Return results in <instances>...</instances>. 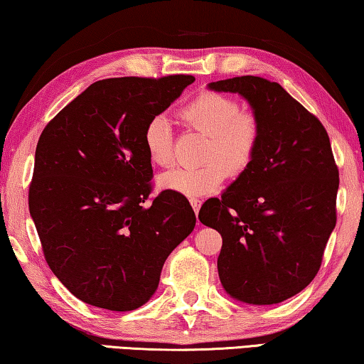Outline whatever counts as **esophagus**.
I'll list each match as a JSON object with an SVG mask.
<instances>
[{"instance_id":"obj_1","label":"esophagus","mask_w":364,"mask_h":364,"mask_svg":"<svg viewBox=\"0 0 364 364\" xmlns=\"http://www.w3.org/2000/svg\"><path fill=\"white\" fill-rule=\"evenodd\" d=\"M190 205H192L193 211H195L196 214H198L200 208H201V200H198V198H192V200H190Z\"/></svg>"}]
</instances>
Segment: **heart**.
I'll return each instance as SVG.
<instances>
[{"mask_svg":"<svg viewBox=\"0 0 364 364\" xmlns=\"http://www.w3.org/2000/svg\"><path fill=\"white\" fill-rule=\"evenodd\" d=\"M187 126L208 135L203 159L198 168L176 166L159 176L163 190L186 196H203L224 182L228 171L238 174L252 163L259 146L261 126L250 111H240L234 98L216 92H203L181 109ZM148 158L153 164L169 166L174 159L171 124L164 116H154L143 132Z\"/></svg>","mask_w":364,"mask_h":364,"instance_id":"heart-1","label":"heart"}]
</instances>
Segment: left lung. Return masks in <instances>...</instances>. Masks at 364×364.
<instances>
[{
	"label": "left lung",
	"mask_w": 364,
	"mask_h": 364,
	"mask_svg": "<svg viewBox=\"0 0 364 364\" xmlns=\"http://www.w3.org/2000/svg\"><path fill=\"white\" fill-rule=\"evenodd\" d=\"M238 93L261 126L252 163L201 206V224L223 237L218 272L224 290L248 305H274L316 276L336 228L338 169L316 116L263 77L208 83Z\"/></svg>",
	"instance_id": "1"
}]
</instances>
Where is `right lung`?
<instances>
[{
    "label": "right lung",
    "mask_w": 364,
    "mask_h": 364,
    "mask_svg": "<svg viewBox=\"0 0 364 364\" xmlns=\"http://www.w3.org/2000/svg\"><path fill=\"white\" fill-rule=\"evenodd\" d=\"M195 82L117 77L92 83L48 122L35 150L28 210L45 259L92 306L132 311L151 299L163 264L192 234L186 196L150 205L151 161L143 132Z\"/></svg>",
    "instance_id": "right-lung-1"
}]
</instances>
